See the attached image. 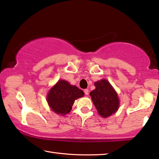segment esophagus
<instances>
[{"label": "esophagus", "instance_id": "obj_1", "mask_svg": "<svg viewBox=\"0 0 159 159\" xmlns=\"http://www.w3.org/2000/svg\"><path fill=\"white\" fill-rule=\"evenodd\" d=\"M84 93H85V94L86 95H89V89H85V90H84Z\"/></svg>", "mask_w": 159, "mask_h": 159}]
</instances>
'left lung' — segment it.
I'll list each match as a JSON object with an SVG mask.
<instances>
[{
  "label": "left lung",
  "instance_id": "obj_1",
  "mask_svg": "<svg viewBox=\"0 0 159 159\" xmlns=\"http://www.w3.org/2000/svg\"><path fill=\"white\" fill-rule=\"evenodd\" d=\"M95 89L90 93L93 104L102 117L112 115L118 110L119 99L115 90L107 80L95 83Z\"/></svg>",
  "mask_w": 159,
  "mask_h": 159
}]
</instances>
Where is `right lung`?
I'll return each instance as SVG.
<instances>
[{
  "label": "right lung",
  "instance_id": "obj_1",
  "mask_svg": "<svg viewBox=\"0 0 159 159\" xmlns=\"http://www.w3.org/2000/svg\"><path fill=\"white\" fill-rule=\"evenodd\" d=\"M84 95L82 90L69 82L61 80L52 88L47 95L49 107L58 115H65L70 112L75 99Z\"/></svg>",
  "mask_w": 159,
  "mask_h": 159
}]
</instances>
